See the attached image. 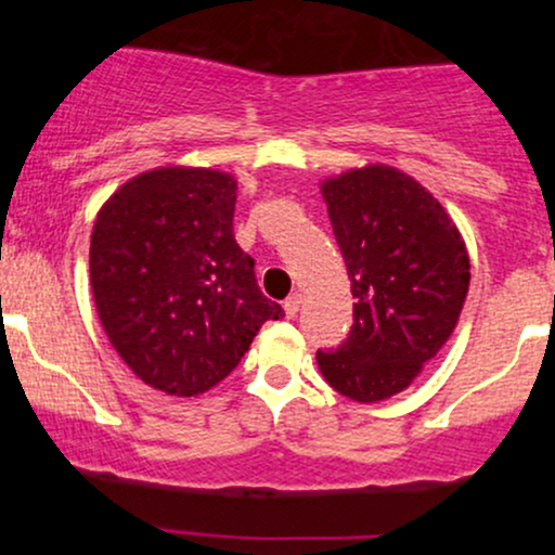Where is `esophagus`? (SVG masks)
I'll use <instances>...</instances> for the list:
<instances>
[{
	"instance_id": "34e87169",
	"label": "esophagus",
	"mask_w": 555,
	"mask_h": 555,
	"mask_svg": "<svg viewBox=\"0 0 555 555\" xmlns=\"http://www.w3.org/2000/svg\"><path fill=\"white\" fill-rule=\"evenodd\" d=\"M299 308H302V297H299V295L286 297V302H284V313H286V318H295V315L299 313Z\"/></svg>"
}]
</instances>
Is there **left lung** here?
Instances as JSON below:
<instances>
[{
    "label": "left lung",
    "instance_id": "left-lung-1",
    "mask_svg": "<svg viewBox=\"0 0 555 555\" xmlns=\"http://www.w3.org/2000/svg\"><path fill=\"white\" fill-rule=\"evenodd\" d=\"M334 237L352 279V328L318 367L336 391L380 401L415 380L460 321L469 258L449 214L391 167L323 182Z\"/></svg>",
    "mask_w": 555,
    "mask_h": 555
}]
</instances>
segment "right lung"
Here are the masks:
<instances>
[{
    "mask_svg": "<svg viewBox=\"0 0 555 555\" xmlns=\"http://www.w3.org/2000/svg\"><path fill=\"white\" fill-rule=\"evenodd\" d=\"M234 201L224 171L167 167L122 184L95 216L101 326L132 373L171 397L224 380L258 328L284 315L234 240Z\"/></svg>",
    "mask_w": 555,
    "mask_h": 555,
    "instance_id": "add662e5",
    "label": "right lung"
}]
</instances>
